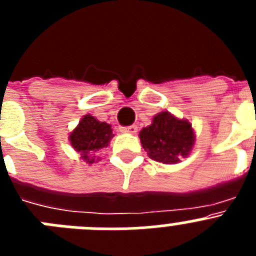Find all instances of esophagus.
<instances>
[{
    "label": "esophagus",
    "instance_id": "obj_1",
    "mask_svg": "<svg viewBox=\"0 0 256 256\" xmlns=\"http://www.w3.org/2000/svg\"><path fill=\"white\" fill-rule=\"evenodd\" d=\"M137 126H120V132L130 133V134H134L137 133Z\"/></svg>",
    "mask_w": 256,
    "mask_h": 256
}]
</instances>
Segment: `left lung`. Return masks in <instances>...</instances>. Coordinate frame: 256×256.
<instances>
[{
    "instance_id": "8db88e82",
    "label": "left lung",
    "mask_w": 256,
    "mask_h": 256,
    "mask_svg": "<svg viewBox=\"0 0 256 256\" xmlns=\"http://www.w3.org/2000/svg\"><path fill=\"white\" fill-rule=\"evenodd\" d=\"M140 140L151 159L174 164L188 155L195 136L190 122L162 112L155 115L152 123L140 132Z\"/></svg>"
}]
</instances>
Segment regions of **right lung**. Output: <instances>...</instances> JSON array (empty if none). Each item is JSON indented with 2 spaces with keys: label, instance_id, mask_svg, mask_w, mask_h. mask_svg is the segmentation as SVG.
Wrapping results in <instances>:
<instances>
[{
  "label": "right lung",
  "instance_id": "obj_1",
  "mask_svg": "<svg viewBox=\"0 0 256 256\" xmlns=\"http://www.w3.org/2000/svg\"><path fill=\"white\" fill-rule=\"evenodd\" d=\"M112 126L105 122H98L92 115H84L78 126L70 133V144L74 150L80 152L82 159L87 162H94V152L106 148L112 137Z\"/></svg>",
  "mask_w": 256,
  "mask_h": 256
}]
</instances>
